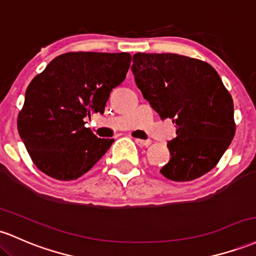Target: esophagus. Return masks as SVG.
<instances>
[{
    "label": "esophagus",
    "instance_id": "obj_1",
    "mask_svg": "<svg viewBox=\"0 0 256 256\" xmlns=\"http://www.w3.org/2000/svg\"><path fill=\"white\" fill-rule=\"evenodd\" d=\"M134 141H136L137 144L143 146V147H148V146H150V143H152L150 140H140V138H136V140H134Z\"/></svg>",
    "mask_w": 256,
    "mask_h": 256
}]
</instances>
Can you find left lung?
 <instances>
[{
	"label": "left lung",
	"instance_id": "left-lung-1",
	"mask_svg": "<svg viewBox=\"0 0 256 256\" xmlns=\"http://www.w3.org/2000/svg\"><path fill=\"white\" fill-rule=\"evenodd\" d=\"M136 85L152 108L172 120L171 158L160 172L172 181H192L209 172L236 132L233 100L210 64L174 53H136Z\"/></svg>",
	"mask_w": 256,
	"mask_h": 256
}]
</instances>
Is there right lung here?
Masks as SVG:
<instances>
[{"mask_svg": "<svg viewBox=\"0 0 256 256\" xmlns=\"http://www.w3.org/2000/svg\"><path fill=\"white\" fill-rule=\"evenodd\" d=\"M130 63L125 52H69L32 78L18 115V131L42 172L76 180L104 156L114 140L98 138L85 120L104 113L112 90L125 80Z\"/></svg>", "mask_w": 256, "mask_h": 256, "instance_id": "add662e5", "label": "right lung"}]
</instances>
